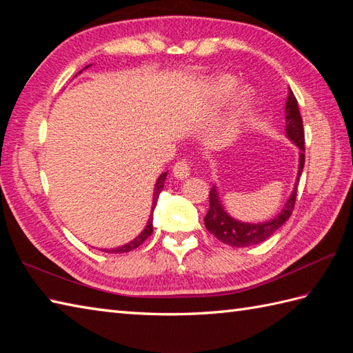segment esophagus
I'll return each instance as SVG.
<instances>
[{
	"instance_id": "34e87169",
	"label": "esophagus",
	"mask_w": 353,
	"mask_h": 353,
	"mask_svg": "<svg viewBox=\"0 0 353 353\" xmlns=\"http://www.w3.org/2000/svg\"><path fill=\"white\" fill-rule=\"evenodd\" d=\"M172 174L177 179V181H185V179H188L191 174V167L188 162L181 161L177 162L174 167H172Z\"/></svg>"
}]
</instances>
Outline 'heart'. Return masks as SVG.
Segmentation results:
<instances>
[{
  "instance_id": "heart-1",
  "label": "heart",
  "mask_w": 353,
  "mask_h": 353,
  "mask_svg": "<svg viewBox=\"0 0 353 353\" xmlns=\"http://www.w3.org/2000/svg\"><path fill=\"white\" fill-rule=\"evenodd\" d=\"M238 85H239L238 80L234 76H220L216 79L211 86V94H212V100L215 103V106H223V104H226L230 97L235 94ZM252 106H253L252 92L244 89V91L238 94L235 100L234 112H232V117L229 121V132L234 133L239 129V125L243 124L244 118L250 112Z\"/></svg>"
}]
</instances>
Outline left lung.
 <instances>
[{
  "instance_id": "1",
  "label": "left lung",
  "mask_w": 353,
  "mask_h": 353,
  "mask_svg": "<svg viewBox=\"0 0 353 353\" xmlns=\"http://www.w3.org/2000/svg\"><path fill=\"white\" fill-rule=\"evenodd\" d=\"M285 134L287 138L299 148V167L297 176L288 200L285 201L281 212L274 219L261 221V223H245L239 221L228 214L221 203V197L216 185H212L209 192V211L205 216V226L211 234L220 239L221 243L230 247H250L265 241L279 229L282 224L290 219V215L294 209L297 185L301 181L303 165H305V133H303V121L299 112L297 100L294 94L290 91L287 103H285Z\"/></svg>"
}]
</instances>
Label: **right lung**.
I'll return each mask as SVG.
<instances>
[{
  "mask_svg": "<svg viewBox=\"0 0 353 353\" xmlns=\"http://www.w3.org/2000/svg\"><path fill=\"white\" fill-rule=\"evenodd\" d=\"M89 66L91 65H88V66H85L83 70H81L79 74H81L85 70H88ZM165 179H167V172H162V174L157 177V181H156V185H154V190H153V201H152V212H150V216H148V221H147V224H145V228H144V230L141 232V234L134 238V239H132V241H129V243H125V244H123V245H119V247H114V249H101V252H106V253H125V252H130V250H133V249H137V247H139L142 243L145 241V239L152 235V232H153V211H154V208H156V203H157V199H159V194L162 192V190H163V183H165Z\"/></svg>",
  "mask_w": 353,
  "mask_h": 353,
  "instance_id": "1",
  "label": "right lung"
}]
</instances>
